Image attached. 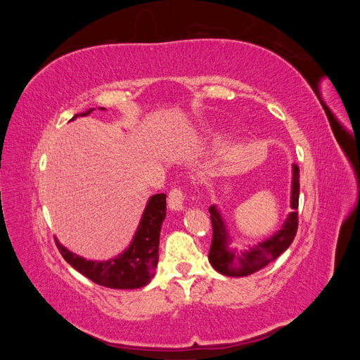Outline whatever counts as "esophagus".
I'll list each match as a JSON object with an SVG mask.
<instances>
[{
    "label": "esophagus",
    "mask_w": 360,
    "mask_h": 360,
    "mask_svg": "<svg viewBox=\"0 0 360 360\" xmlns=\"http://www.w3.org/2000/svg\"><path fill=\"white\" fill-rule=\"evenodd\" d=\"M183 204H184V193L180 188H174L171 189L168 195V205L171 210H183Z\"/></svg>",
    "instance_id": "esophagus-1"
}]
</instances>
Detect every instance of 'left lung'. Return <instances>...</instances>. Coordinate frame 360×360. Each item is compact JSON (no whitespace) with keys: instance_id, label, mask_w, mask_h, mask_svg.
<instances>
[{"instance_id":"left-lung-1","label":"left lung","mask_w":360,"mask_h":360,"mask_svg":"<svg viewBox=\"0 0 360 360\" xmlns=\"http://www.w3.org/2000/svg\"><path fill=\"white\" fill-rule=\"evenodd\" d=\"M299 167L292 165V183H291V209L284 225L281 230L275 233L267 240L255 245L249 250H237L231 245V237L226 231V225L222 219L219 210L216 205H212L210 219L213 226V238L209 252L210 264L225 276H248L252 275L259 269L266 267L271 261H275L282 252H285L288 246L292 243L297 233V209H299Z\"/></svg>"}]
</instances>
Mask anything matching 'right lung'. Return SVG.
Here are the masks:
<instances>
[{"label":"right lung","mask_w":360,"mask_h":360,"mask_svg":"<svg viewBox=\"0 0 360 360\" xmlns=\"http://www.w3.org/2000/svg\"><path fill=\"white\" fill-rule=\"evenodd\" d=\"M105 110V108H99ZM93 110L79 114L89 115ZM78 117L76 114L72 120ZM167 216V195L156 193L146 205L132 243L115 258L108 261H90L70 252L58 240L57 248L63 258L78 270L81 275L91 279L94 284L114 290H134L147 285L155 275L159 259L160 226Z\"/></svg>","instance_id":"add662e5"}]
</instances>
